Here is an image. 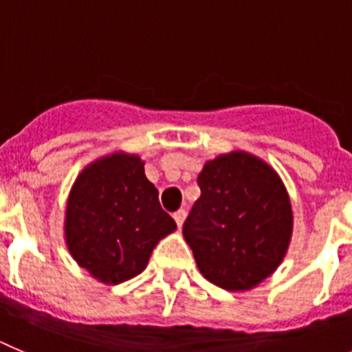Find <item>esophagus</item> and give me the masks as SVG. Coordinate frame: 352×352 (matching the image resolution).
<instances>
[{
    "label": "esophagus",
    "instance_id": "34e87169",
    "mask_svg": "<svg viewBox=\"0 0 352 352\" xmlns=\"http://www.w3.org/2000/svg\"><path fill=\"white\" fill-rule=\"evenodd\" d=\"M186 215H188V212L184 210V208H180V210H177L175 214H173V219H175V223H177V226H182L184 224V221H186Z\"/></svg>",
    "mask_w": 352,
    "mask_h": 352
}]
</instances>
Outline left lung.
<instances>
[{
  "label": "left lung",
  "mask_w": 352,
  "mask_h": 352,
  "mask_svg": "<svg viewBox=\"0 0 352 352\" xmlns=\"http://www.w3.org/2000/svg\"><path fill=\"white\" fill-rule=\"evenodd\" d=\"M201 196L182 233L205 278L228 291H247L270 277L293 233V210L270 164L243 151L207 161Z\"/></svg>",
  "instance_id": "1"
}]
</instances>
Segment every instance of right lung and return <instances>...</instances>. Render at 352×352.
I'll list each match as a JSON object with an SVG mask.
<instances>
[{"label":"right lung","instance_id":"add662e5","mask_svg":"<svg viewBox=\"0 0 352 352\" xmlns=\"http://www.w3.org/2000/svg\"><path fill=\"white\" fill-rule=\"evenodd\" d=\"M175 230L137 154L100 157L72 186L65 215L66 245L78 267L100 283L121 284L137 277L157 242Z\"/></svg>","mask_w":352,"mask_h":352}]
</instances>
